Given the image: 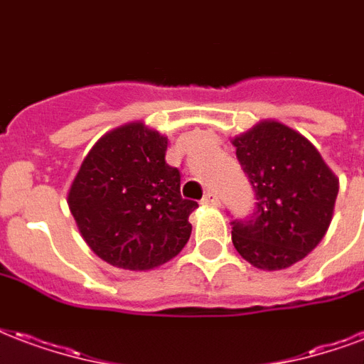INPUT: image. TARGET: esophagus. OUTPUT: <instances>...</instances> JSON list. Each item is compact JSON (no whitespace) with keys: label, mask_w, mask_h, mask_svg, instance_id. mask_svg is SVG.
Returning <instances> with one entry per match:
<instances>
[{"label":"esophagus","mask_w":364,"mask_h":364,"mask_svg":"<svg viewBox=\"0 0 364 364\" xmlns=\"http://www.w3.org/2000/svg\"><path fill=\"white\" fill-rule=\"evenodd\" d=\"M203 204H204V206H218V204H220V198H218L216 193H212V191H208V193L204 195Z\"/></svg>","instance_id":"esophagus-1"}]
</instances>
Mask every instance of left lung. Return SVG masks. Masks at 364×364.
I'll use <instances>...</instances> for the list:
<instances>
[{
    "label": "left lung",
    "mask_w": 364,
    "mask_h": 364,
    "mask_svg": "<svg viewBox=\"0 0 364 364\" xmlns=\"http://www.w3.org/2000/svg\"><path fill=\"white\" fill-rule=\"evenodd\" d=\"M233 146L257 196L252 216L231 222L233 247L260 270L289 268L326 235L338 177L303 134L278 121H260Z\"/></svg>",
    "instance_id": "8db88e82"
}]
</instances>
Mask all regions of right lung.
<instances>
[{
  "label": "right lung",
  "mask_w": 364,
  "mask_h": 364,
  "mask_svg": "<svg viewBox=\"0 0 364 364\" xmlns=\"http://www.w3.org/2000/svg\"><path fill=\"white\" fill-rule=\"evenodd\" d=\"M168 139L141 121L100 139L73 179L67 204L86 245L107 264L150 270L187 245L191 212L181 173L166 164Z\"/></svg>",
  "instance_id": "right-lung-1"
}]
</instances>
